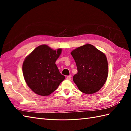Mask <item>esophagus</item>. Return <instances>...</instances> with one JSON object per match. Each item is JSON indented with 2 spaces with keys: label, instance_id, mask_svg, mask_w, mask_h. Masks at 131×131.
<instances>
[{
  "label": "esophagus",
  "instance_id": "1",
  "mask_svg": "<svg viewBox=\"0 0 131 131\" xmlns=\"http://www.w3.org/2000/svg\"><path fill=\"white\" fill-rule=\"evenodd\" d=\"M66 79H67L68 80H70L71 79V76H68L67 77H66Z\"/></svg>",
  "mask_w": 131,
  "mask_h": 131
}]
</instances>
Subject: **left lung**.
<instances>
[{
	"instance_id": "1",
	"label": "left lung",
	"mask_w": 131,
	"mask_h": 131,
	"mask_svg": "<svg viewBox=\"0 0 131 131\" xmlns=\"http://www.w3.org/2000/svg\"><path fill=\"white\" fill-rule=\"evenodd\" d=\"M78 73L73 77L79 90L85 94H93L104 85L108 76V63L104 53L90 44L71 52Z\"/></svg>"
}]
</instances>
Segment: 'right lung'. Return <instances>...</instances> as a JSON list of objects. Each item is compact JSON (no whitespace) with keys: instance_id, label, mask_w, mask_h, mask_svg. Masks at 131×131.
<instances>
[{"instance_id":"right-lung-1","label":"right lung","mask_w":131,"mask_h":131,"mask_svg":"<svg viewBox=\"0 0 131 131\" xmlns=\"http://www.w3.org/2000/svg\"><path fill=\"white\" fill-rule=\"evenodd\" d=\"M61 49L53 50L48 46L37 47L23 65L24 79L31 90L40 96H48L65 79L56 65Z\"/></svg>"}]
</instances>
